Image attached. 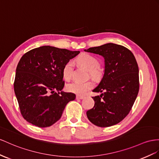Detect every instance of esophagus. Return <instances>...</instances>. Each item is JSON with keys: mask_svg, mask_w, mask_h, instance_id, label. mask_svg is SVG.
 <instances>
[{"mask_svg": "<svg viewBox=\"0 0 159 159\" xmlns=\"http://www.w3.org/2000/svg\"><path fill=\"white\" fill-rule=\"evenodd\" d=\"M84 98V96H81V95H76V99H83Z\"/></svg>", "mask_w": 159, "mask_h": 159, "instance_id": "34e87169", "label": "esophagus"}]
</instances>
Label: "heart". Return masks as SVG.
Listing matches in <instances>:
<instances>
[{
	"label": "heart",
	"mask_w": 159,
	"mask_h": 159,
	"mask_svg": "<svg viewBox=\"0 0 159 159\" xmlns=\"http://www.w3.org/2000/svg\"><path fill=\"white\" fill-rule=\"evenodd\" d=\"M76 62L90 71L91 76H96L98 75L99 71L97 70V67L99 66V61L94 56L88 54H83L76 59ZM73 66H74V64L72 61H68L65 64L62 70V75L65 80H69L71 79ZM94 84L90 80L86 81V82L74 81L67 85V90L69 92L75 93L77 95H84L87 91L91 90Z\"/></svg>",
	"instance_id": "1"
}]
</instances>
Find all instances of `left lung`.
Instances as JSON below:
<instances>
[{
	"mask_svg": "<svg viewBox=\"0 0 159 159\" xmlns=\"http://www.w3.org/2000/svg\"><path fill=\"white\" fill-rule=\"evenodd\" d=\"M85 52L102 56L104 75L93 92L95 105L87 111L89 120L101 128L109 127L123 120L131 110L139 91V70L132 52L121 45L108 43Z\"/></svg>",
	"mask_w": 159,
	"mask_h": 159,
	"instance_id": "obj_1",
	"label": "left lung"
}]
</instances>
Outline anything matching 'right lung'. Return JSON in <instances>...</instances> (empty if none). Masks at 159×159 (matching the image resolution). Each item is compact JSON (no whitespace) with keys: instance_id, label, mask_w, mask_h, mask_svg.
<instances>
[{"instance_id":"obj_1","label":"right lung","mask_w":159,"mask_h":159,"mask_svg":"<svg viewBox=\"0 0 159 159\" xmlns=\"http://www.w3.org/2000/svg\"><path fill=\"white\" fill-rule=\"evenodd\" d=\"M79 53L44 46L21 57L16 69L14 91L27 121L46 128L60 119L66 104L76 97L74 93L62 91L63 67Z\"/></svg>"}]
</instances>
